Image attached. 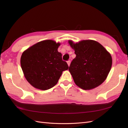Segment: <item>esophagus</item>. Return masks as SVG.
Listing matches in <instances>:
<instances>
[{
  "instance_id": "esophagus-1",
  "label": "esophagus",
  "mask_w": 128,
  "mask_h": 128,
  "mask_svg": "<svg viewBox=\"0 0 128 128\" xmlns=\"http://www.w3.org/2000/svg\"><path fill=\"white\" fill-rule=\"evenodd\" d=\"M67 64L68 65V66H70V60H68L67 61Z\"/></svg>"
}]
</instances>
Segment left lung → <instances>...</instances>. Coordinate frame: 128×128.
Here are the masks:
<instances>
[{"instance_id":"left-lung-1","label":"left lung","mask_w":128,"mask_h":128,"mask_svg":"<svg viewBox=\"0 0 128 128\" xmlns=\"http://www.w3.org/2000/svg\"><path fill=\"white\" fill-rule=\"evenodd\" d=\"M68 43L76 55L69 67L76 86L85 90L99 86L110 70V54L95 40H83L74 43L69 40Z\"/></svg>"}]
</instances>
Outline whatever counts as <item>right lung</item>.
I'll return each mask as SVG.
<instances>
[{"label": "right lung", "mask_w": 128, "mask_h": 128, "mask_svg": "<svg viewBox=\"0 0 128 128\" xmlns=\"http://www.w3.org/2000/svg\"><path fill=\"white\" fill-rule=\"evenodd\" d=\"M59 42L53 40H42L23 52L21 66L27 81L32 86L42 90L55 86L63 71L68 69L62 54L58 51Z\"/></svg>", "instance_id": "obj_1"}]
</instances>
